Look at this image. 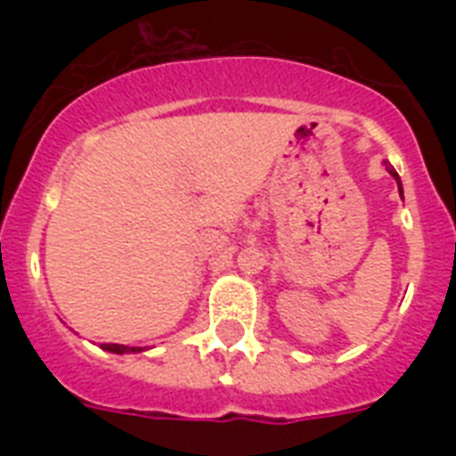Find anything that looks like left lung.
<instances>
[{
    "label": "left lung",
    "instance_id": "left-lung-1",
    "mask_svg": "<svg viewBox=\"0 0 456 456\" xmlns=\"http://www.w3.org/2000/svg\"><path fill=\"white\" fill-rule=\"evenodd\" d=\"M386 170H388L390 175H393V177H395V182H397V189H400V196H403V182H400V177H397L395 167H393V165H388V167H386Z\"/></svg>",
    "mask_w": 456,
    "mask_h": 456
}]
</instances>
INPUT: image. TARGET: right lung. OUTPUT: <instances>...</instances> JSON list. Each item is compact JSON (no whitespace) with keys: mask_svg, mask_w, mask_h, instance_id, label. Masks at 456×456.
<instances>
[{"mask_svg":"<svg viewBox=\"0 0 456 456\" xmlns=\"http://www.w3.org/2000/svg\"><path fill=\"white\" fill-rule=\"evenodd\" d=\"M103 350H109V353L116 354H125V353H142V347H130V346H118V343H102Z\"/></svg>","mask_w":456,"mask_h":456,"instance_id":"right-lung-1","label":"right lung"}]
</instances>
